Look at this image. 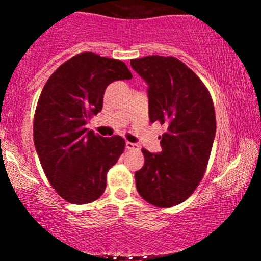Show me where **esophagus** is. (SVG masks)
I'll list each match as a JSON object with an SVG mask.
<instances>
[{"mask_svg": "<svg viewBox=\"0 0 261 261\" xmlns=\"http://www.w3.org/2000/svg\"><path fill=\"white\" fill-rule=\"evenodd\" d=\"M126 148H127V149H140L139 145H137V143L128 142V141H126Z\"/></svg>", "mask_w": 261, "mask_h": 261, "instance_id": "34e87169", "label": "esophagus"}]
</instances>
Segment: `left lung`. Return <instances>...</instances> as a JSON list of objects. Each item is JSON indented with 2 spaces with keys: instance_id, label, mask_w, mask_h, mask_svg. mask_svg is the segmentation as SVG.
I'll return each mask as SVG.
<instances>
[{
  "instance_id": "left-lung-1",
  "label": "left lung",
  "mask_w": 261,
  "mask_h": 261,
  "mask_svg": "<svg viewBox=\"0 0 261 261\" xmlns=\"http://www.w3.org/2000/svg\"><path fill=\"white\" fill-rule=\"evenodd\" d=\"M130 64L148 86L149 121L168 126L161 152L142 149L136 189L152 205L172 207L194 193L207 167L216 135L214 103L201 80L178 59L152 55Z\"/></svg>"
}]
</instances>
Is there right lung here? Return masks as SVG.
<instances>
[{
	"label": "right lung",
	"mask_w": 261,
	"mask_h": 261,
	"mask_svg": "<svg viewBox=\"0 0 261 261\" xmlns=\"http://www.w3.org/2000/svg\"><path fill=\"white\" fill-rule=\"evenodd\" d=\"M131 79L124 62L83 53L45 83L35 109L34 146L50 184L68 202H92L106 190L107 172L124 152L125 141L95 135L86 125L103 108L107 87Z\"/></svg>",
	"instance_id": "add662e5"
}]
</instances>
